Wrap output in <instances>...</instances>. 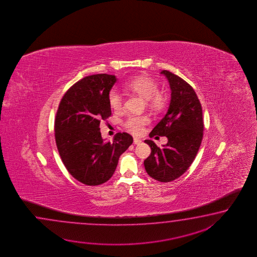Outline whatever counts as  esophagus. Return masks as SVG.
I'll use <instances>...</instances> for the list:
<instances>
[{
    "instance_id": "obj_1",
    "label": "esophagus",
    "mask_w": 257,
    "mask_h": 257,
    "mask_svg": "<svg viewBox=\"0 0 257 257\" xmlns=\"http://www.w3.org/2000/svg\"><path fill=\"white\" fill-rule=\"evenodd\" d=\"M133 143H134L135 145H139V144H141V143H142V140H140V139H138V138H134V140H133Z\"/></svg>"
}]
</instances>
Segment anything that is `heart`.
<instances>
[{
	"label": "heart",
	"instance_id": "1",
	"mask_svg": "<svg viewBox=\"0 0 257 257\" xmlns=\"http://www.w3.org/2000/svg\"><path fill=\"white\" fill-rule=\"evenodd\" d=\"M124 89L137 93L146 99V103L150 108L155 111H161L164 108L167 97L166 94L158 91V83L150 77L138 76L131 79L124 84ZM108 104L111 109L118 112L123 107V97L116 90H111L108 96ZM150 122L149 116L146 115H131L126 117L124 126L127 131L134 134H141L144 126Z\"/></svg>",
	"mask_w": 257,
	"mask_h": 257
}]
</instances>
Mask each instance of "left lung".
<instances>
[{"label":"left lung","instance_id":"8db88e82","mask_svg":"<svg viewBox=\"0 0 257 257\" xmlns=\"http://www.w3.org/2000/svg\"><path fill=\"white\" fill-rule=\"evenodd\" d=\"M161 73L169 82L171 102L166 115L150 137H167L168 142L160 148L146 140L152 153L144 166L153 179L167 183L180 177L194 162L202 142L204 122L202 106L191 85L166 70Z\"/></svg>","mask_w":257,"mask_h":257}]
</instances>
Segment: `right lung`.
Segmentation results:
<instances>
[{"mask_svg": "<svg viewBox=\"0 0 257 257\" xmlns=\"http://www.w3.org/2000/svg\"><path fill=\"white\" fill-rule=\"evenodd\" d=\"M116 82L106 73L84 77L60 100L55 118V140L66 169L87 186H99L115 173L121 154L133 138L117 133L113 142H104L100 122L111 115L107 96Z\"/></svg>", "mask_w": 257, "mask_h": 257, "instance_id": "obj_1", "label": "right lung"}]
</instances>
